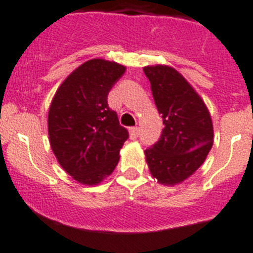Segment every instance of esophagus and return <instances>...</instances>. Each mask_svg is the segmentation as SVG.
<instances>
[{"mask_svg":"<svg viewBox=\"0 0 253 253\" xmlns=\"http://www.w3.org/2000/svg\"><path fill=\"white\" fill-rule=\"evenodd\" d=\"M139 136V128L137 127H131L130 128V137L132 140H135Z\"/></svg>","mask_w":253,"mask_h":253,"instance_id":"obj_1","label":"esophagus"}]
</instances>
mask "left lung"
Segmentation results:
<instances>
[{
  "label": "left lung",
  "mask_w": 253,
  "mask_h": 253,
  "mask_svg": "<svg viewBox=\"0 0 253 253\" xmlns=\"http://www.w3.org/2000/svg\"><path fill=\"white\" fill-rule=\"evenodd\" d=\"M144 73L165 125L158 141L145 150L146 162L159 182L179 184L202 166L211 150V116L201 96L173 68L145 67Z\"/></svg>",
  "instance_id": "1"
}]
</instances>
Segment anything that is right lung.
I'll return each instance as SVG.
<instances>
[{"mask_svg": "<svg viewBox=\"0 0 253 253\" xmlns=\"http://www.w3.org/2000/svg\"><path fill=\"white\" fill-rule=\"evenodd\" d=\"M125 71L114 61H86L68 76L51 101V149L81 184L95 185L113 172L128 139V131L108 105V94Z\"/></svg>", "mask_w": 253, "mask_h": 253, "instance_id": "right-lung-1", "label": "right lung"}]
</instances>
